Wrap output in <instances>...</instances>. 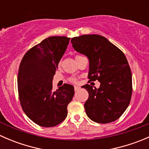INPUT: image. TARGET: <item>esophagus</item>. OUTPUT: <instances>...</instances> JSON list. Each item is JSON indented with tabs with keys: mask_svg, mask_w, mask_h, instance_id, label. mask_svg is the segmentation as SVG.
Segmentation results:
<instances>
[{
	"mask_svg": "<svg viewBox=\"0 0 149 149\" xmlns=\"http://www.w3.org/2000/svg\"><path fill=\"white\" fill-rule=\"evenodd\" d=\"M79 88H80V87L78 86H74V90H75V91H78V90H79Z\"/></svg>",
	"mask_w": 149,
	"mask_h": 149,
	"instance_id": "34e87169",
	"label": "esophagus"
}]
</instances>
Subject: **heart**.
I'll return each mask as SVG.
<instances>
[{"label":"heart","mask_w":149,"mask_h":149,"mask_svg":"<svg viewBox=\"0 0 149 149\" xmlns=\"http://www.w3.org/2000/svg\"><path fill=\"white\" fill-rule=\"evenodd\" d=\"M60 64H61V62L59 63V65ZM69 81L71 82V83H76V82H77V79L74 77H71L69 79Z\"/></svg>","instance_id":"b5f03b06"}]
</instances>
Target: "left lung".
Returning a JSON list of instances; mask_svg holds the SVG:
<instances>
[{"label": "left lung", "instance_id": "8db88e82", "mask_svg": "<svg viewBox=\"0 0 149 149\" xmlns=\"http://www.w3.org/2000/svg\"><path fill=\"white\" fill-rule=\"evenodd\" d=\"M74 49L89 60V81L98 80L99 88L86 84L88 92L84 104L87 116L98 123L115 121L124 113L131 100L132 73L125 55L107 39L85 34L71 39Z\"/></svg>", "mask_w": 149, "mask_h": 149}]
</instances>
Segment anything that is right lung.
<instances>
[{"mask_svg":"<svg viewBox=\"0 0 149 149\" xmlns=\"http://www.w3.org/2000/svg\"><path fill=\"white\" fill-rule=\"evenodd\" d=\"M70 38L54 36L29 49L21 61L18 92L26 116L42 127H53L68 115L67 107L74 95L72 85L64 84L52 90V79Z\"/></svg>","mask_w":149,"mask_h":149,"instance_id":"add662e5","label":"right lung"}]
</instances>
